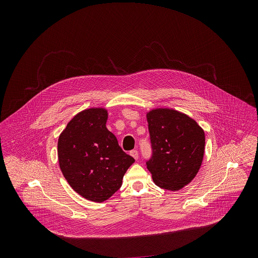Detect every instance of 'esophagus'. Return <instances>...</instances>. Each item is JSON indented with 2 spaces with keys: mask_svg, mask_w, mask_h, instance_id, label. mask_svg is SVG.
Masks as SVG:
<instances>
[{
  "mask_svg": "<svg viewBox=\"0 0 258 258\" xmlns=\"http://www.w3.org/2000/svg\"><path fill=\"white\" fill-rule=\"evenodd\" d=\"M130 155H131L135 160H138V151L132 150V151H130Z\"/></svg>",
  "mask_w": 258,
  "mask_h": 258,
  "instance_id": "1",
  "label": "esophagus"
}]
</instances>
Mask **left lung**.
I'll use <instances>...</instances> for the list:
<instances>
[{"label":"left lung","instance_id":"obj_1","mask_svg":"<svg viewBox=\"0 0 258 258\" xmlns=\"http://www.w3.org/2000/svg\"><path fill=\"white\" fill-rule=\"evenodd\" d=\"M153 149L147 168L158 186L179 190L197 176L204 159L206 137L189 116L170 108L146 114Z\"/></svg>","mask_w":258,"mask_h":258}]
</instances>
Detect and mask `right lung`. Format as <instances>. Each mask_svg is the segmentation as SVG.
Wrapping results in <instances>:
<instances>
[{"label":"right lung","mask_w":258,"mask_h":258,"mask_svg":"<svg viewBox=\"0 0 258 258\" xmlns=\"http://www.w3.org/2000/svg\"><path fill=\"white\" fill-rule=\"evenodd\" d=\"M107 110L92 107L78 112L57 142L59 168L82 198L102 203L116 192L128 168L135 162L118 145L106 128Z\"/></svg>","instance_id":"1"}]
</instances>
